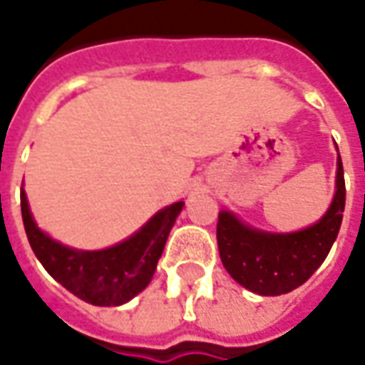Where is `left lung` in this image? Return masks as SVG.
Segmentation results:
<instances>
[{
    "mask_svg": "<svg viewBox=\"0 0 365 365\" xmlns=\"http://www.w3.org/2000/svg\"><path fill=\"white\" fill-rule=\"evenodd\" d=\"M346 185L338 154L336 193L321 221L299 232L272 235L250 229L232 213L217 221V242L225 269L246 289L258 295L289 293L311 277L329 256L342 222Z\"/></svg>",
    "mask_w": 365,
    "mask_h": 365,
    "instance_id": "1",
    "label": "left lung"
}]
</instances>
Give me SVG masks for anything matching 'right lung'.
Returning <instances> with one entry per match:
<instances>
[{
    "instance_id": "1",
    "label": "right lung",
    "mask_w": 365,
    "mask_h": 365,
    "mask_svg": "<svg viewBox=\"0 0 365 365\" xmlns=\"http://www.w3.org/2000/svg\"><path fill=\"white\" fill-rule=\"evenodd\" d=\"M183 203L162 209L136 235L107 250L82 252L62 246L38 229L21 190V213L29 245L44 269L76 297L97 307L123 305L150 283L168 235Z\"/></svg>"
}]
</instances>
